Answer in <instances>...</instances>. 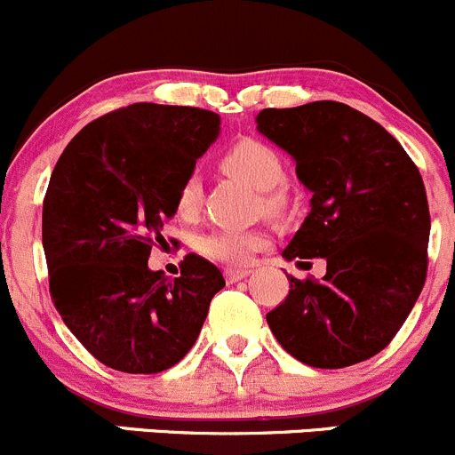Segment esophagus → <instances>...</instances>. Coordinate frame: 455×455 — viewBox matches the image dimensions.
Here are the masks:
<instances>
[{
	"label": "esophagus",
	"mask_w": 455,
	"mask_h": 455,
	"mask_svg": "<svg viewBox=\"0 0 455 455\" xmlns=\"http://www.w3.org/2000/svg\"><path fill=\"white\" fill-rule=\"evenodd\" d=\"M226 281L228 283H238L241 278H245L247 274H250V269L247 267H226Z\"/></svg>",
	"instance_id": "34e87169"
}]
</instances>
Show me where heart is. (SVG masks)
<instances>
[{"label":"heart","instance_id":"obj_1","mask_svg":"<svg viewBox=\"0 0 455 455\" xmlns=\"http://www.w3.org/2000/svg\"><path fill=\"white\" fill-rule=\"evenodd\" d=\"M223 165L236 177L263 190L265 208L276 212L285 205V196L278 190L285 179V164L272 146L256 139H241L223 155ZM204 205V181L199 172L190 170L183 174L174 192V212L183 221H192ZM267 245V234L260 229H214L199 241V250L205 259L226 265H247L256 251Z\"/></svg>","mask_w":455,"mask_h":455}]
</instances>
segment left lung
<instances>
[{
    "instance_id": "1",
    "label": "left lung",
    "mask_w": 455,
    "mask_h": 455,
    "mask_svg": "<svg viewBox=\"0 0 455 455\" xmlns=\"http://www.w3.org/2000/svg\"><path fill=\"white\" fill-rule=\"evenodd\" d=\"M256 124L312 190V212L283 256L327 260L323 281L287 276L269 330L309 367L367 361L398 334L425 285L431 217L420 172L380 124L345 103L265 108Z\"/></svg>"
}]
</instances>
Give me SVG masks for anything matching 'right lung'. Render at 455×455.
I'll list each match as a JSON object with an SVG mask.
<instances>
[{
    "label": "right lung",
    "instance_id": "obj_1",
    "mask_svg": "<svg viewBox=\"0 0 455 455\" xmlns=\"http://www.w3.org/2000/svg\"><path fill=\"white\" fill-rule=\"evenodd\" d=\"M217 134V112L132 103L81 128L52 170L42 214L51 299L106 367L159 374L177 365L226 285L199 254L181 260L177 278L148 269L179 181Z\"/></svg>",
    "mask_w": 455,
    "mask_h": 455
}]
</instances>
